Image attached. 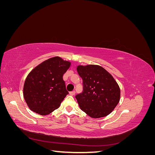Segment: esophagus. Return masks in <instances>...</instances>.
<instances>
[{
  "instance_id": "34e87169",
  "label": "esophagus",
  "mask_w": 155,
  "mask_h": 155,
  "mask_svg": "<svg viewBox=\"0 0 155 155\" xmlns=\"http://www.w3.org/2000/svg\"><path fill=\"white\" fill-rule=\"evenodd\" d=\"M75 94H76V92H75V91H72V92H70V94L71 96H74Z\"/></svg>"
}]
</instances>
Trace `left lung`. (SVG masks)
Wrapping results in <instances>:
<instances>
[{
    "label": "left lung",
    "mask_w": 155,
    "mask_h": 155,
    "mask_svg": "<svg viewBox=\"0 0 155 155\" xmlns=\"http://www.w3.org/2000/svg\"><path fill=\"white\" fill-rule=\"evenodd\" d=\"M83 92L76 96L80 109L91 118H99L111 113L120 99V89L112 75L99 65H79Z\"/></svg>",
    "instance_id": "8db88e82"
}]
</instances>
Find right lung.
I'll return each mask as SVG.
<instances>
[{"instance_id":"add662e5","label":"right lung","mask_w":155,"mask_h":155,"mask_svg":"<svg viewBox=\"0 0 155 155\" xmlns=\"http://www.w3.org/2000/svg\"><path fill=\"white\" fill-rule=\"evenodd\" d=\"M70 64L56 56L37 65L28 75L23 96L32 111L47 115L59 107L68 94L63 76Z\"/></svg>"}]
</instances>
